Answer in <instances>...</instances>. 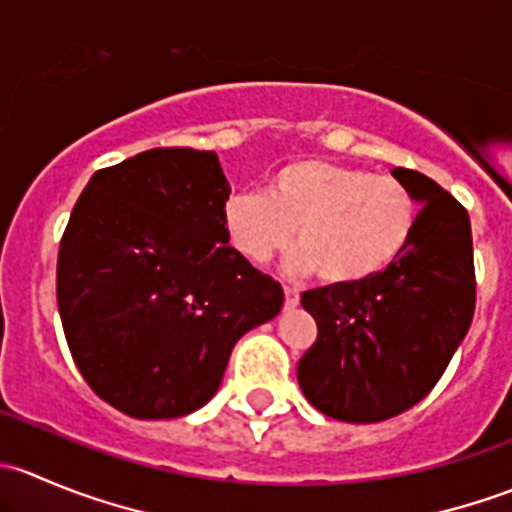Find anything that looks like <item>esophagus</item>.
<instances>
[{"label": "esophagus", "instance_id": "1", "mask_svg": "<svg viewBox=\"0 0 512 512\" xmlns=\"http://www.w3.org/2000/svg\"><path fill=\"white\" fill-rule=\"evenodd\" d=\"M285 302H287V307H297V304H299V292H297V289L285 285Z\"/></svg>", "mask_w": 512, "mask_h": 512}]
</instances>
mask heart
Listing matches in <instances>:
<instances>
[{
  "instance_id": "b5f03b06",
  "label": "heart",
  "mask_w": 512,
  "mask_h": 512,
  "mask_svg": "<svg viewBox=\"0 0 512 512\" xmlns=\"http://www.w3.org/2000/svg\"><path fill=\"white\" fill-rule=\"evenodd\" d=\"M230 242L252 262L285 250L297 275L317 270L324 285L349 287L381 275L409 245L416 200L391 175L354 165L299 158L270 175L267 193L235 190L223 203Z\"/></svg>"
}]
</instances>
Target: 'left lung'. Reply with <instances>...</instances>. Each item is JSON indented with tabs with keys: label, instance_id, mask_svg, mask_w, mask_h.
<instances>
[{
	"label": "left lung",
	"instance_id": "obj_1",
	"mask_svg": "<svg viewBox=\"0 0 512 512\" xmlns=\"http://www.w3.org/2000/svg\"><path fill=\"white\" fill-rule=\"evenodd\" d=\"M421 205L409 245L381 275L302 294L317 342L297 381L324 416L376 423L404 414L436 386L476 309L466 208L418 170H391Z\"/></svg>",
	"mask_w": 512,
	"mask_h": 512
}]
</instances>
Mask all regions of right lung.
<instances>
[{"instance_id":"right-lung-1","label":"right lung","mask_w":512,"mask_h":512,"mask_svg":"<svg viewBox=\"0 0 512 512\" xmlns=\"http://www.w3.org/2000/svg\"><path fill=\"white\" fill-rule=\"evenodd\" d=\"M213 151L153 148L96 170L59 247L56 299L86 384L133 418H178L220 389L237 339L277 317L223 223Z\"/></svg>"}]
</instances>
